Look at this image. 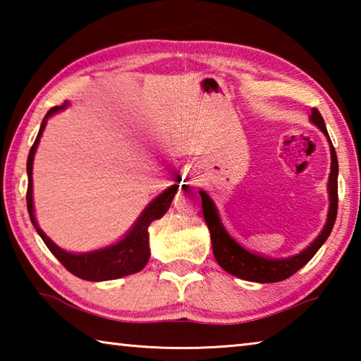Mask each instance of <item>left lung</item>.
I'll return each mask as SVG.
<instances>
[{
	"instance_id": "8db88e82",
	"label": "left lung",
	"mask_w": 361,
	"mask_h": 361,
	"mask_svg": "<svg viewBox=\"0 0 361 361\" xmlns=\"http://www.w3.org/2000/svg\"><path fill=\"white\" fill-rule=\"evenodd\" d=\"M310 121H312L314 124L328 137L329 148H331V173H329L328 181L329 210L326 224L323 226V231L320 232L319 237L299 255L290 256V258L283 259H269L264 258V256L250 253L248 250L242 248L239 243L226 232L221 221H219L216 207L212 202L209 194L199 191L200 197H202L204 219L207 226H209L212 237L213 256H215L218 264L221 266L226 272L232 274V276L248 280V282L258 283L282 282V280L291 277L293 274L298 272L302 266L307 264V262L314 258V255L319 252V248L325 243L328 235L331 234L336 215H338V156H336L334 146L331 143V140H329L325 121H323L322 114L317 108L312 109Z\"/></svg>"
}]
</instances>
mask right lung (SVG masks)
Listing matches in <instances>:
<instances>
[{"mask_svg": "<svg viewBox=\"0 0 361 361\" xmlns=\"http://www.w3.org/2000/svg\"><path fill=\"white\" fill-rule=\"evenodd\" d=\"M66 106V102L60 106H54L47 111L44 119L41 122L38 137H36L35 143L30 149L28 161H27V173H28V188H27V209L30 219H32L33 226L38 231L41 239L44 240L46 247L51 250V253L62 262V264L68 269V271L82 280H89V282H102V280H113L119 277L130 276L135 274L146 266V262L149 259V235H148V226L154 221V219L162 218L169 210L170 204L175 197L176 191H178V185L170 186L167 191H164L161 195L152 200V202L146 207L142 216L137 219V223L130 229L121 242L114 243L111 247L97 250V252L90 253H68L65 250L59 248L49 237L39 229V226L36 224L35 212H33V180H32V170H33V157L35 151L38 148L39 138L44 130L47 118H51L52 114H56L60 109Z\"/></svg>", "mask_w": 361, "mask_h": 361, "instance_id": "add662e5", "label": "right lung"}]
</instances>
